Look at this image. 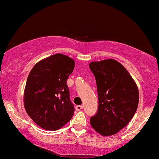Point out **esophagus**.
Masks as SVG:
<instances>
[{
	"mask_svg": "<svg viewBox=\"0 0 159 159\" xmlns=\"http://www.w3.org/2000/svg\"><path fill=\"white\" fill-rule=\"evenodd\" d=\"M75 109L77 111H81V109H83V106H82V105H77V106L75 107Z\"/></svg>",
	"mask_w": 159,
	"mask_h": 159,
	"instance_id": "esophagus-1",
	"label": "esophagus"
}]
</instances>
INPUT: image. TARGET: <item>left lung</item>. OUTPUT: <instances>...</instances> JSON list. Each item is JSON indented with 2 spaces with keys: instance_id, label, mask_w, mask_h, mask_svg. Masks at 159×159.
<instances>
[{
  "instance_id": "1",
  "label": "left lung",
  "mask_w": 159,
  "mask_h": 159,
  "mask_svg": "<svg viewBox=\"0 0 159 159\" xmlns=\"http://www.w3.org/2000/svg\"><path fill=\"white\" fill-rule=\"evenodd\" d=\"M89 66L96 78L98 98L97 114L90 118V125L101 135H114L135 114L138 86L126 69L114 59L93 61Z\"/></svg>"
}]
</instances>
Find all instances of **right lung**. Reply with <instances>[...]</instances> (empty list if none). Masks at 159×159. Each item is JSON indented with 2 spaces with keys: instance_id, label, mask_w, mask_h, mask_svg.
Wrapping results in <instances>:
<instances>
[{
  "instance_id": "add662e5",
  "label": "right lung",
  "mask_w": 159,
  "mask_h": 159,
  "mask_svg": "<svg viewBox=\"0 0 159 159\" xmlns=\"http://www.w3.org/2000/svg\"><path fill=\"white\" fill-rule=\"evenodd\" d=\"M74 68L73 59L56 54L36 63L29 73L24 106L34 123L45 130H58L73 116L66 81Z\"/></svg>"
}]
</instances>
